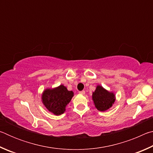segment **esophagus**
<instances>
[{"label": "esophagus", "mask_w": 153, "mask_h": 153, "mask_svg": "<svg viewBox=\"0 0 153 153\" xmlns=\"http://www.w3.org/2000/svg\"><path fill=\"white\" fill-rule=\"evenodd\" d=\"M79 94H84L85 91H84V90H82V91H79Z\"/></svg>", "instance_id": "1"}]
</instances>
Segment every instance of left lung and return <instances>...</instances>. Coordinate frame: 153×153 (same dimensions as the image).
<instances>
[{"instance_id":"left-lung-1","label":"left lung","mask_w":153,"mask_h":153,"mask_svg":"<svg viewBox=\"0 0 153 153\" xmlns=\"http://www.w3.org/2000/svg\"><path fill=\"white\" fill-rule=\"evenodd\" d=\"M92 98L95 107L100 111L108 110L115 101V94L108 91L100 85H98L95 91L92 92Z\"/></svg>"}]
</instances>
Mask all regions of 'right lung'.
<instances>
[{"label": "right lung", "mask_w": 153, "mask_h": 153, "mask_svg": "<svg viewBox=\"0 0 153 153\" xmlns=\"http://www.w3.org/2000/svg\"><path fill=\"white\" fill-rule=\"evenodd\" d=\"M74 97V92L69 91L63 85L54 88H46L42 94V102L47 109L55 115L65 111L66 106Z\"/></svg>", "instance_id": "1"}]
</instances>
